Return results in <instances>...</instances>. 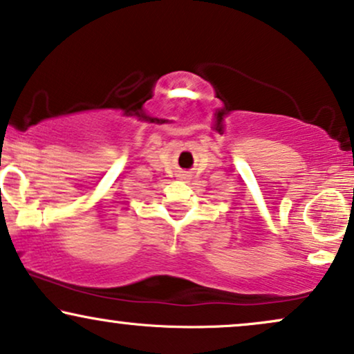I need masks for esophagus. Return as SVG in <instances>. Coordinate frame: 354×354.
<instances>
[{"mask_svg": "<svg viewBox=\"0 0 354 354\" xmlns=\"http://www.w3.org/2000/svg\"><path fill=\"white\" fill-rule=\"evenodd\" d=\"M181 178H185V180H188V178H189V174H181Z\"/></svg>", "mask_w": 354, "mask_h": 354, "instance_id": "34e87169", "label": "esophagus"}]
</instances>
